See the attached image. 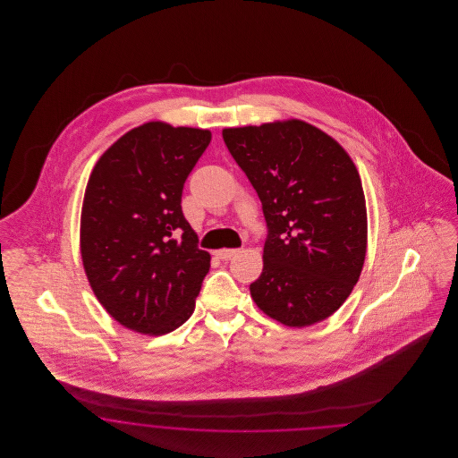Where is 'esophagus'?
<instances>
[{"label": "esophagus", "instance_id": "esophagus-1", "mask_svg": "<svg viewBox=\"0 0 458 458\" xmlns=\"http://www.w3.org/2000/svg\"><path fill=\"white\" fill-rule=\"evenodd\" d=\"M237 252H239L237 249H218V250H215V256H216L218 259H221V261H228V259H232Z\"/></svg>", "mask_w": 458, "mask_h": 458}]
</instances>
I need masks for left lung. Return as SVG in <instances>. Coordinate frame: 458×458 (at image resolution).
<instances>
[{
  "mask_svg": "<svg viewBox=\"0 0 458 458\" xmlns=\"http://www.w3.org/2000/svg\"><path fill=\"white\" fill-rule=\"evenodd\" d=\"M223 139L261 199L269 235L250 295L284 327L335 314L359 282L368 249L362 182L327 131L290 118L223 129Z\"/></svg>",
  "mask_w": 458,
  "mask_h": 458,
  "instance_id": "8db88e82",
  "label": "left lung"
}]
</instances>
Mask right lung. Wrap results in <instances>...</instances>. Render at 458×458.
I'll return each instance as SVG.
<instances>
[{
    "label": "right lung",
    "mask_w": 458,
    "mask_h": 458,
    "mask_svg": "<svg viewBox=\"0 0 458 458\" xmlns=\"http://www.w3.org/2000/svg\"><path fill=\"white\" fill-rule=\"evenodd\" d=\"M211 131L148 122L111 144L89 176L81 254L109 316L157 336L194 312L211 256L183 218L182 191Z\"/></svg>",
    "instance_id": "1"
}]
</instances>
